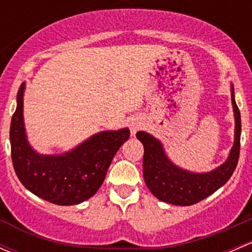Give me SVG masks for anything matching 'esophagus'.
<instances>
[{
	"label": "esophagus",
	"mask_w": 252,
	"mask_h": 252,
	"mask_svg": "<svg viewBox=\"0 0 252 252\" xmlns=\"http://www.w3.org/2000/svg\"><path fill=\"white\" fill-rule=\"evenodd\" d=\"M141 128V123L139 121H136V119H134V121H131L130 122V131H131V134H135L136 131L139 130V129Z\"/></svg>",
	"instance_id": "esophagus-1"
}]
</instances>
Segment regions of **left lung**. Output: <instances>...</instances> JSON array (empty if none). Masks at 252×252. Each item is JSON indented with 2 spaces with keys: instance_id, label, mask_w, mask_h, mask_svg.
<instances>
[{
  "instance_id": "1",
  "label": "left lung",
  "mask_w": 252,
  "mask_h": 252,
  "mask_svg": "<svg viewBox=\"0 0 252 252\" xmlns=\"http://www.w3.org/2000/svg\"><path fill=\"white\" fill-rule=\"evenodd\" d=\"M232 102L235 116V140L227 162L210 173H191L175 167L164 155L161 144L144 131L136 138L144 145L142 173L150 191L158 200L172 205L190 206L200 202L220 189L234 173L240 155L241 118L232 88Z\"/></svg>"
}]
</instances>
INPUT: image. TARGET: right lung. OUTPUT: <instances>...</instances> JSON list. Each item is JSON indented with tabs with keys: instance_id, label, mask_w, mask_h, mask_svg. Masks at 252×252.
<instances>
[{
	"instance_id": "right-lung-1",
	"label": "right lung",
	"mask_w": 252,
	"mask_h": 252,
	"mask_svg": "<svg viewBox=\"0 0 252 252\" xmlns=\"http://www.w3.org/2000/svg\"><path fill=\"white\" fill-rule=\"evenodd\" d=\"M23 90L22 84L9 129L18 179L32 194L56 205H77L90 199L102 185L114 155L129 139V130L102 131L62 156H40L25 138Z\"/></svg>"
}]
</instances>
